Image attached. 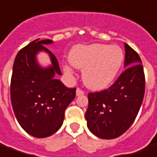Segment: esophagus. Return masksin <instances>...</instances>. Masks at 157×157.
Returning a JSON list of instances; mask_svg holds the SVG:
<instances>
[{
	"instance_id": "obj_1",
	"label": "esophagus",
	"mask_w": 157,
	"mask_h": 157,
	"mask_svg": "<svg viewBox=\"0 0 157 157\" xmlns=\"http://www.w3.org/2000/svg\"><path fill=\"white\" fill-rule=\"evenodd\" d=\"M84 94H85V92L81 89V88H77L76 89V96H81V95H83Z\"/></svg>"
}]
</instances>
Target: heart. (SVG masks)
I'll return each mask as SVG.
<instances>
[{
    "label": "heart",
    "instance_id": "heart-1",
    "mask_svg": "<svg viewBox=\"0 0 157 157\" xmlns=\"http://www.w3.org/2000/svg\"><path fill=\"white\" fill-rule=\"evenodd\" d=\"M123 50L116 45L102 43L75 46L69 53V61L75 68L82 70V79L87 87L102 90L116 79L124 61ZM63 71L69 75L73 71L64 64Z\"/></svg>",
    "mask_w": 157,
    "mask_h": 157
}]
</instances>
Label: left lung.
<instances>
[{"label": "left lung", "instance_id": "obj_1", "mask_svg": "<svg viewBox=\"0 0 157 157\" xmlns=\"http://www.w3.org/2000/svg\"><path fill=\"white\" fill-rule=\"evenodd\" d=\"M124 45L126 70L109 88L87 95V128L100 139L112 140L123 134L133 123L143 102L145 78L142 61L137 52Z\"/></svg>", "mask_w": 157, "mask_h": 157}]
</instances>
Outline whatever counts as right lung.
I'll use <instances>...</instances> for the list:
<instances>
[{
  "mask_svg": "<svg viewBox=\"0 0 157 157\" xmlns=\"http://www.w3.org/2000/svg\"><path fill=\"white\" fill-rule=\"evenodd\" d=\"M52 40H33L17 52L11 79V101L15 117L22 128L36 138L55 133L63 124L64 111L75 97V90L68 88L55 74L62 75L59 62L44 45ZM40 51L48 52L52 62L48 68L36 61Z\"/></svg>",
  "mask_w": 157,
  "mask_h": 157,
  "instance_id": "add662e5",
  "label": "right lung"
}]
</instances>
